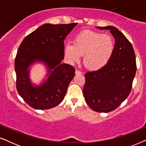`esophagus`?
<instances>
[{"instance_id":"esophagus-1","label":"esophagus","mask_w":146,"mask_h":146,"mask_svg":"<svg viewBox=\"0 0 146 146\" xmlns=\"http://www.w3.org/2000/svg\"><path fill=\"white\" fill-rule=\"evenodd\" d=\"M75 74H76V75H80V74H82V72L79 71V70H76Z\"/></svg>"}]
</instances>
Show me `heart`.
<instances>
[{
  "instance_id": "b5f03b06",
  "label": "heart",
  "mask_w": 146,
  "mask_h": 146,
  "mask_svg": "<svg viewBox=\"0 0 146 146\" xmlns=\"http://www.w3.org/2000/svg\"><path fill=\"white\" fill-rule=\"evenodd\" d=\"M114 50V42L110 36L90 30L78 33L73 44H66L64 52L69 63L77 62L83 55V62L90 70L102 68L108 63Z\"/></svg>"
}]
</instances>
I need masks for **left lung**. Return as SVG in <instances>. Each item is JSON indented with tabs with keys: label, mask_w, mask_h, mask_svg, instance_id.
Masks as SVG:
<instances>
[{
	"label": "left lung",
	"mask_w": 146,
	"mask_h": 146,
	"mask_svg": "<svg viewBox=\"0 0 146 146\" xmlns=\"http://www.w3.org/2000/svg\"><path fill=\"white\" fill-rule=\"evenodd\" d=\"M97 28L110 30L115 38L114 50L104 67L85 74L83 94L92 110L108 113L116 109L129 96L136 62L132 45L118 29L112 26Z\"/></svg>",
	"instance_id": "1"
}]
</instances>
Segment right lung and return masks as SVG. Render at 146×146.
Instances as JSON below:
<instances>
[{"mask_svg":"<svg viewBox=\"0 0 146 146\" xmlns=\"http://www.w3.org/2000/svg\"><path fill=\"white\" fill-rule=\"evenodd\" d=\"M76 25L44 24L27 36L20 45L15 62L17 89L33 108L50 109L63 100L75 72L72 66L61 63L64 56V40ZM36 61L47 66L49 77L35 87L29 80L28 67Z\"/></svg>","mask_w":146,"mask_h":146,"instance_id":"right-lung-1","label":"right lung"}]
</instances>
